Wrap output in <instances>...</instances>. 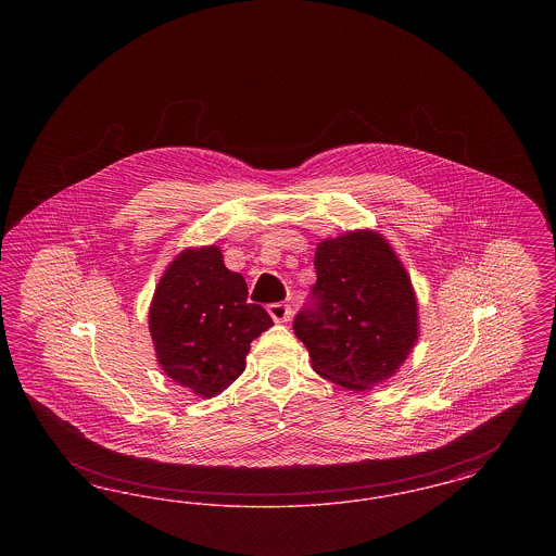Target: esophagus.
<instances>
[{
  "label": "esophagus",
  "mask_w": 556,
  "mask_h": 556,
  "mask_svg": "<svg viewBox=\"0 0 556 556\" xmlns=\"http://www.w3.org/2000/svg\"><path fill=\"white\" fill-rule=\"evenodd\" d=\"M268 315L275 320V323H288L291 317L290 304H283V302H277V304H270L268 306Z\"/></svg>",
  "instance_id": "obj_1"
}]
</instances>
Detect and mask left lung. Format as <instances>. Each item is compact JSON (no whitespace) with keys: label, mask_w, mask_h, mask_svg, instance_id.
<instances>
[{"label":"left lung","mask_w":556,"mask_h":556,"mask_svg":"<svg viewBox=\"0 0 556 556\" xmlns=\"http://www.w3.org/2000/svg\"><path fill=\"white\" fill-rule=\"evenodd\" d=\"M317 283L293 318L313 369L352 392L390 379L419 338L417 298L396 252L377 231L323 239Z\"/></svg>","instance_id":"left-lung-1"}]
</instances>
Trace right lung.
<instances>
[{
  "label": "right lung",
  "instance_id": "right-lung-1",
  "mask_svg": "<svg viewBox=\"0 0 556 556\" xmlns=\"http://www.w3.org/2000/svg\"><path fill=\"white\" fill-rule=\"evenodd\" d=\"M273 325L248 302L245 279L229 270L216 245L187 248L150 304V333L162 370L195 396H218L245 369L252 340Z\"/></svg>",
  "mask_w": 556,
  "mask_h": 556
}]
</instances>
